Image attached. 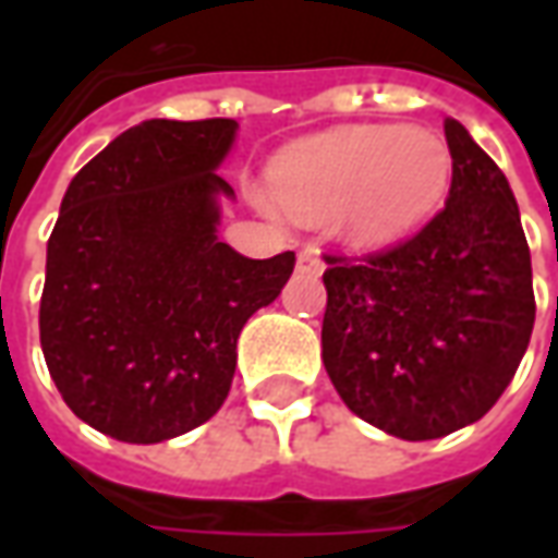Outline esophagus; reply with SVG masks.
I'll return each instance as SVG.
<instances>
[{
	"mask_svg": "<svg viewBox=\"0 0 558 558\" xmlns=\"http://www.w3.org/2000/svg\"><path fill=\"white\" fill-rule=\"evenodd\" d=\"M295 268H299L302 275H323V268H326V263H323V256H319V251H314V247H304V251H299Z\"/></svg>",
	"mask_w": 558,
	"mask_h": 558,
	"instance_id": "obj_1",
	"label": "esophagus"
}]
</instances>
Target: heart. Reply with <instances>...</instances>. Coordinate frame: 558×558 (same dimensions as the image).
I'll return each mask as SVG.
<instances>
[{
	"instance_id": "heart-1",
	"label": "heart",
	"mask_w": 558,
	"mask_h": 558,
	"mask_svg": "<svg viewBox=\"0 0 558 558\" xmlns=\"http://www.w3.org/2000/svg\"><path fill=\"white\" fill-rule=\"evenodd\" d=\"M451 172V148L439 134L359 125L287 151L271 170V187L292 215H338L352 244L386 247L430 218L448 194Z\"/></svg>"
}]
</instances>
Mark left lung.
Listing matches in <instances>:
<instances>
[{
    "label": "left lung",
    "mask_w": 558,
    "mask_h": 558,
    "mask_svg": "<svg viewBox=\"0 0 558 558\" xmlns=\"http://www.w3.org/2000/svg\"><path fill=\"white\" fill-rule=\"evenodd\" d=\"M454 172L442 211L395 247L326 254L323 364L343 403L424 442L493 410L535 326L532 259L505 172L445 119Z\"/></svg>",
    "instance_id": "obj_1"
}]
</instances>
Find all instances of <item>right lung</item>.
<instances>
[{"mask_svg": "<svg viewBox=\"0 0 558 558\" xmlns=\"http://www.w3.org/2000/svg\"><path fill=\"white\" fill-rule=\"evenodd\" d=\"M232 119H148L71 179L47 242L41 350L71 412L151 445L227 400L244 323L280 295L295 254L247 259L218 239Z\"/></svg>", "mask_w": 558, "mask_h": 558, "instance_id": "add662e5", "label": "right lung"}]
</instances>
